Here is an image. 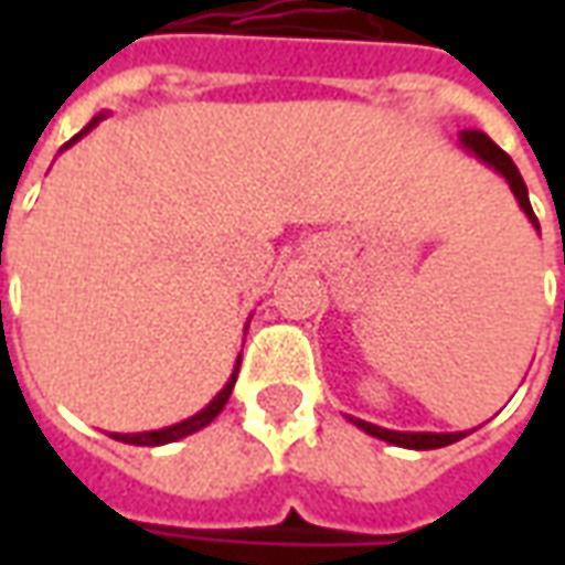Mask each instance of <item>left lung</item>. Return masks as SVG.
<instances>
[{
	"mask_svg": "<svg viewBox=\"0 0 565 565\" xmlns=\"http://www.w3.org/2000/svg\"><path fill=\"white\" fill-rule=\"evenodd\" d=\"M460 145L469 153H475L478 160L487 162L490 169H497L505 181H509L511 193L518 196L521 202L523 214L530 217L535 230H539V221H535L533 205H530V193H526V184H523L521 172H518V166L511 162V157L505 150L499 148L497 141L484 136V132H478V129H462L460 132ZM563 263H565V247H563ZM351 424L360 426L363 433L369 436L381 438V441H391V445H399V448H412V450H433V448H445V445H454V441H460L466 433H396V429H384V426L369 424V420H360V417H348Z\"/></svg>",
	"mask_w": 565,
	"mask_h": 565,
	"instance_id": "left-lung-1",
	"label": "left lung"
}]
</instances>
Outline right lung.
Wrapping results in <instances>:
<instances>
[{
  "mask_svg": "<svg viewBox=\"0 0 565 565\" xmlns=\"http://www.w3.org/2000/svg\"><path fill=\"white\" fill-rule=\"evenodd\" d=\"M103 117L105 115L93 117L90 124L81 129L75 139L66 141V148H72L75 141L84 139V136H87V132H90V129L96 127L99 120H103ZM238 366H242V356H238V363H235L230 381L223 384V391L217 393V396H214V399H211V403L205 405V408H202L199 415L186 417V420H181V424L166 426V429H150V433H132V436H129V433H127V436H120V433H115V436H111V438H117V441H129V445H169V441H178V438H184V436H190V433H196V429H202V426H209L211 420H214V417L221 415L223 405H226V399H230V393H233V387H235V379H238Z\"/></svg>",
  "mask_w": 565,
  "mask_h": 565,
  "instance_id": "right-lung-1",
  "label": "right lung"
}]
</instances>
